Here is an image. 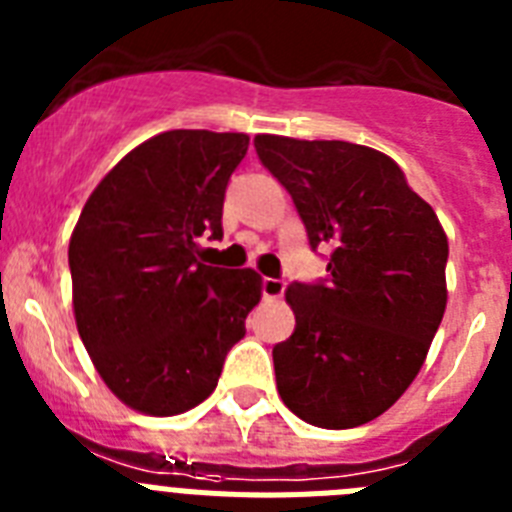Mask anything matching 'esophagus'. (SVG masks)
I'll return each instance as SVG.
<instances>
[{
  "label": "esophagus",
  "mask_w": 512,
  "mask_h": 512,
  "mask_svg": "<svg viewBox=\"0 0 512 512\" xmlns=\"http://www.w3.org/2000/svg\"><path fill=\"white\" fill-rule=\"evenodd\" d=\"M284 287H287L284 279H274V277L261 279V292H264L266 300H279V297L284 295Z\"/></svg>",
  "instance_id": "esophagus-1"
}]
</instances>
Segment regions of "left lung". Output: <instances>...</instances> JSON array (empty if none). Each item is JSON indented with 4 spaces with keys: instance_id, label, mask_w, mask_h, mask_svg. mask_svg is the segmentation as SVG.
<instances>
[{
    "instance_id": "left-lung-1",
    "label": "left lung",
    "mask_w": 512,
    "mask_h": 512,
    "mask_svg": "<svg viewBox=\"0 0 512 512\" xmlns=\"http://www.w3.org/2000/svg\"><path fill=\"white\" fill-rule=\"evenodd\" d=\"M261 164L292 194L328 279L289 284L295 333L274 346L277 390L297 418L356 428L418 377L446 310L449 241L390 156L346 140L256 135Z\"/></svg>"
}]
</instances>
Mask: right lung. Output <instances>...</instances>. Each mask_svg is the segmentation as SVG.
I'll return each instance as SVG.
<instances>
[{
	"instance_id": "1",
	"label": "right lung",
	"mask_w": 512,
	"mask_h": 512,
	"mask_svg": "<svg viewBox=\"0 0 512 512\" xmlns=\"http://www.w3.org/2000/svg\"><path fill=\"white\" fill-rule=\"evenodd\" d=\"M246 151V133L153 135L97 184L71 233L76 328L138 413L207 400L259 305V274L212 266L200 246L205 233L223 238L225 187Z\"/></svg>"
}]
</instances>
